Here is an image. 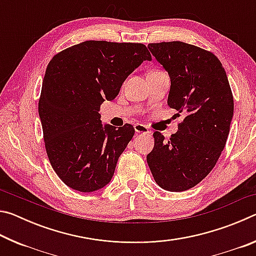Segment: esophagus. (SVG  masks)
Listing matches in <instances>:
<instances>
[{
	"label": "esophagus",
	"mask_w": 256,
	"mask_h": 256,
	"mask_svg": "<svg viewBox=\"0 0 256 256\" xmlns=\"http://www.w3.org/2000/svg\"><path fill=\"white\" fill-rule=\"evenodd\" d=\"M134 130H136V133L138 134H148L150 133V130L144 124H136L134 125Z\"/></svg>",
	"instance_id": "1"
}]
</instances>
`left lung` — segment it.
Here are the masks:
<instances>
[{
  "label": "left lung",
  "instance_id": "obj_1",
  "mask_svg": "<svg viewBox=\"0 0 256 256\" xmlns=\"http://www.w3.org/2000/svg\"><path fill=\"white\" fill-rule=\"evenodd\" d=\"M148 48L170 74L168 106L185 118L168 141L154 133L146 162L160 188L182 192L200 183L218 162L234 115L232 94L222 64L210 52L182 42Z\"/></svg>",
  "mask_w": 256,
  "mask_h": 256
}]
</instances>
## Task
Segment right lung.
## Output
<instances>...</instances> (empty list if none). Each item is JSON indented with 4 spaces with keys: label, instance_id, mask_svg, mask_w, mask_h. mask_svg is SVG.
<instances>
[{
    "label": "right lung",
    "instance_id": "add662e5",
    "mask_svg": "<svg viewBox=\"0 0 256 256\" xmlns=\"http://www.w3.org/2000/svg\"><path fill=\"white\" fill-rule=\"evenodd\" d=\"M151 55L144 44L86 40L56 54L46 68L38 112L52 167L84 193L110 183L132 125H102L99 108Z\"/></svg>",
    "mask_w": 256,
    "mask_h": 256
}]
</instances>
